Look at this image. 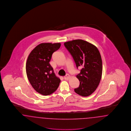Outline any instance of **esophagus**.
I'll list each match as a JSON object with an SVG mask.
<instances>
[{"label":"esophagus","instance_id":"1","mask_svg":"<svg viewBox=\"0 0 131 131\" xmlns=\"http://www.w3.org/2000/svg\"><path fill=\"white\" fill-rule=\"evenodd\" d=\"M70 75L69 74H67L64 77V79L65 80H68L69 79H70Z\"/></svg>","mask_w":131,"mask_h":131}]
</instances>
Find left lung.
<instances>
[{
	"label": "left lung",
	"instance_id": "obj_1",
	"mask_svg": "<svg viewBox=\"0 0 131 131\" xmlns=\"http://www.w3.org/2000/svg\"><path fill=\"white\" fill-rule=\"evenodd\" d=\"M64 45L77 68H81L77 75L80 84L74 92L82 96H89L97 88L101 79L102 62L100 52L94 45L81 39L65 42Z\"/></svg>",
	"mask_w": 131,
	"mask_h": 131
}]
</instances>
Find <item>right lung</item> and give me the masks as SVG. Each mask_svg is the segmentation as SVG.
Listing matches in <instances>:
<instances>
[{"label": "right lung", "mask_w": 131, "mask_h": 131, "mask_svg": "<svg viewBox=\"0 0 131 131\" xmlns=\"http://www.w3.org/2000/svg\"><path fill=\"white\" fill-rule=\"evenodd\" d=\"M60 46V43H41L28 56L26 65L28 79L34 89L42 95L52 94L59 85L60 79L55 74L49 62L52 53Z\"/></svg>", "instance_id": "add662e5"}]
</instances>
